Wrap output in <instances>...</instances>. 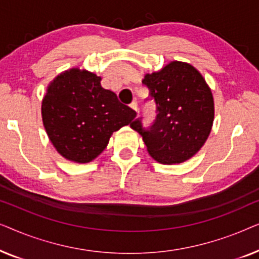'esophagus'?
<instances>
[{
  "instance_id": "esophagus-1",
  "label": "esophagus",
  "mask_w": 259,
  "mask_h": 259,
  "mask_svg": "<svg viewBox=\"0 0 259 259\" xmlns=\"http://www.w3.org/2000/svg\"><path fill=\"white\" fill-rule=\"evenodd\" d=\"M130 107H131V108H132V109H133V111H136V112L138 113V102H137V101H133V102H132V104H131V105H130Z\"/></svg>"
}]
</instances>
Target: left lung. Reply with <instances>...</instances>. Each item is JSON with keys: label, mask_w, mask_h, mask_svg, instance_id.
<instances>
[{"label": "left lung", "mask_w": 259, "mask_h": 259, "mask_svg": "<svg viewBox=\"0 0 259 259\" xmlns=\"http://www.w3.org/2000/svg\"><path fill=\"white\" fill-rule=\"evenodd\" d=\"M143 83L154 100L157 116L145 128L141 118L131 127L143 137L150 155L161 164H180L203 147L211 132L214 105L201 74L186 62L172 61L146 74Z\"/></svg>", "instance_id": "obj_1"}]
</instances>
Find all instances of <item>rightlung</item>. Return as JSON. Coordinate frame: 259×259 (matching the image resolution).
<instances>
[{
  "label": "right lung",
  "instance_id": "add662e5",
  "mask_svg": "<svg viewBox=\"0 0 259 259\" xmlns=\"http://www.w3.org/2000/svg\"><path fill=\"white\" fill-rule=\"evenodd\" d=\"M100 81L94 73L72 68L49 83L42 100V121L49 140L70 161L93 160L113 132L137 115L115 93L102 88Z\"/></svg>",
  "mask_w": 259,
  "mask_h": 259
}]
</instances>
